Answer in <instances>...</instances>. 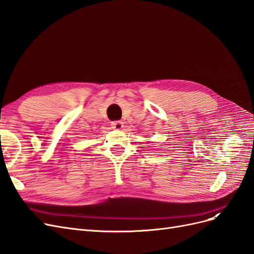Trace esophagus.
Masks as SVG:
<instances>
[{"label":"esophagus","mask_w":254,"mask_h":254,"mask_svg":"<svg viewBox=\"0 0 254 254\" xmlns=\"http://www.w3.org/2000/svg\"><path fill=\"white\" fill-rule=\"evenodd\" d=\"M123 126H124V125H123V122H121V121H114V122L111 123V127L113 129L121 130L123 128Z\"/></svg>","instance_id":"34e87169"}]
</instances>
